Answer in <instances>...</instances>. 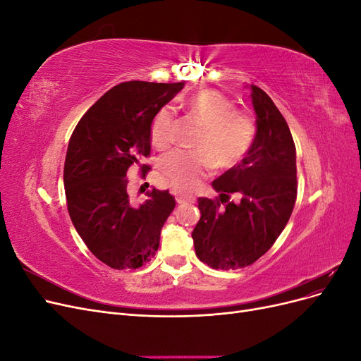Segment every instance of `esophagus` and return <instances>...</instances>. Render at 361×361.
Segmentation results:
<instances>
[{"label": "esophagus", "instance_id": "34e87169", "mask_svg": "<svg viewBox=\"0 0 361 361\" xmlns=\"http://www.w3.org/2000/svg\"><path fill=\"white\" fill-rule=\"evenodd\" d=\"M176 202H178V204H187V203H190L191 200H188V199H183V197H178V199H176Z\"/></svg>", "mask_w": 361, "mask_h": 361}]
</instances>
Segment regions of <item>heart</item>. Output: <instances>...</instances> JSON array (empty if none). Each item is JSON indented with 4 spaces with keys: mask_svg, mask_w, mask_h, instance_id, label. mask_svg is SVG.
Returning <instances> with one entry per match:
<instances>
[{
    "mask_svg": "<svg viewBox=\"0 0 361 361\" xmlns=\"http://www.w3.org/2000/svg\"><path fill=\"white\" fill-rule=\"evenodd\" d=\"M185 111L202 126L194 140V150L174 149L159 161V170L176 191L188 192L197 187L212 166L228 169L241 161L256 137L253 118L235 110L233 102L216 90H200L185 101ZM150 141L166 149L173 141V114L161 108L150 123Z\"/></svg>",
    "mask_w": 361,
    "mask_h": 361,
    "instance_id": "obj_1",
    "label": "heart"
}]
</instances>
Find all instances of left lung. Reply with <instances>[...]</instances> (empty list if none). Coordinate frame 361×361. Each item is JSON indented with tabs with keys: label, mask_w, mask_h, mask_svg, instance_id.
<instances>
[{
	"label": "left lung",
	"mask_w": 361,
	"mask_h": 361,
	"mask_svg": "<svg viewBox=\"0 0 361 361\" xmlns=\"http://www.w3.org/2000/svg\"><path fill=\"white\" fill-rule=\"evenodd\" d=\"M257 130L245 158L212 182L218 197H200L192 231L195 255L214 269L245 268L264 256L286 227L297 200V157L285 117L251 85ZM232 193L238 200L231 201Z\"/></svg>",
	"instance_id": "8db88e82"
}]
</instances>
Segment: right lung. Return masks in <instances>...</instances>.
I'll return each mask as SVG.
<instances>
[{
    "mask_svg": "<svg viewBox=\"0 0 361 361\" xmlns=\"http://www.w3.org/2000/svg\"><path fill=\"white\" fill-rule=\"evenodd\" d=\"M183 82L128 81L96 101L75 126L64 161L71 220L92 253L114 269H137L155 256L161 228L176 200L169 190L149 191L135 206L126 173L150 170V123Z\"/></svg>",
    "mask_w": 361,
    "mask_h": 361,
    "instance_id": "obj_1",
    "label": "right lung"
}]
</instances>
